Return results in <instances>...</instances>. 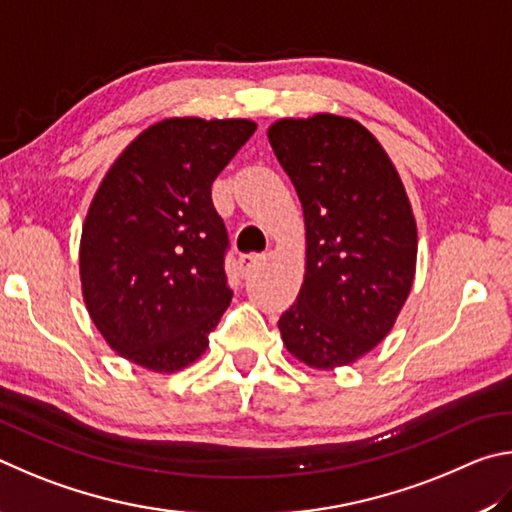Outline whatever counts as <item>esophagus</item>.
<instances>
[{"label":"esophagus","instance_id":"34e87169","mask_svg":"<svg viewBox=\"0 0 512 512\" xmlns=\"http://www.w3.org/2000/svg\"><path fill=\"white\" fill-rule=\"evenodd\" d=\"M263 261V256H258V254H247V256H240L238 258V267H240V274L242 276H249L251 274V270H254V267Z\"/></svg>","mask_w":512,"mask_h":512}]
</instances>
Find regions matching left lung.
<instances>
[{
    "label": "left lung",
    "instance_id": "8db88e82",
    "mask_svg": "<svg viewBox=\"0 0 512 512\" xmlns=\"http://www.w3.org/2000/svg\"><path fill=\"white\" fill-rule=\"evenodd\" d=\"M297 188L306 274L279 330L292 357L335 371L396 326L416 276L418 229L387 150L360 121L328 112L267 128Z\"/></svg>",
    "mask_w": 512,
    "mask_h": 512
}]
</instances>
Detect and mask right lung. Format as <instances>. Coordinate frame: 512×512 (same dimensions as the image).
<instances>
[{
  "mask_svg": "<svg viewBox=\"0 0 512 512\" xmlns=\"http://www.w3.org/2000/svg\"><path fill=\"white\" fill-rule=\"evenodd\" d=\"M254 132L251 119L152 123L89 202L80 292L107 346L141 369L175 373L200 360L231 303L211 184Z\"/></svg>",
  "mask_w": 512,
  "mask_h": 512,
  "instance_id": "right-lung-1",
  "label": "right lung"
}]
</instances>
